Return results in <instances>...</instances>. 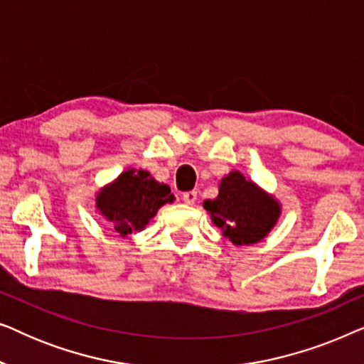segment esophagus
Wrapping results in <instances>:
<instances>
[{
    "mask_svg": "<svg viewBox=\"0 0 364 364\" xmlns=\"http://www.w3.org/2000/svg\"><path fill=\"white\" fill-rule=\"evenodd\" d=\"M183 202H186L187 205H193V203L197 202V192L191 191V192L183 193Z\"/></svg>",
    "mask_w": 364,
    "mask_h": 364,
    "instance_id": "obj_1",
    "label": "esophagus"
}]
</instances>
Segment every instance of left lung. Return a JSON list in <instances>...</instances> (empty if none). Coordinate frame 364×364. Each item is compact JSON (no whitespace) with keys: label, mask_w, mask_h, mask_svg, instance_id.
Here are the masks:
<instances>
[{"label":"left lung","mask_w":364,"mask_h":364,"mask_svg":"<svg viewBox=\"0 0 364 364\" xmlns=\"http://www.w3.org/2000/svg\"><path fill=\"white\" fill-rule=\"evenodd\" d=\"M203 208L235 247L262 242L282 215L280 200L240 171L222 177L218 196L203 202Z\"/></svg>","instance_id":"left-lung-1"}]
</instances>
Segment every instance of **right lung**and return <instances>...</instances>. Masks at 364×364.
<instances>
[{
    "instance_id": "1",
    "label": "right lung",
    "mask_w": 364,
    "mask_h": 364,
    "mask_svg": "<svg viewBox=\"0 0 364 364\" xmlns=\"http://www.w3.org/2000/svg\"><path fill=\"white\" fill-rule=\"evenodd\" d=\"M176 200L171 187L157 182L151 172L129 167L96 192V210L112 225L117 237L142 232L164 203Z\"/></svg>"
}]
</instances>
